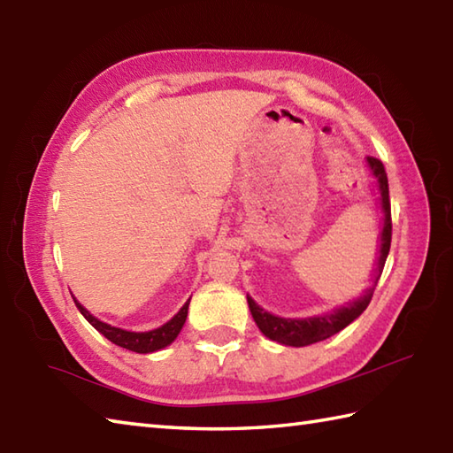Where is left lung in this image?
Masks as SVG:
<instances>
[{
    "label": "left lung",
    "mask_w": 453,
    "mask_h": 453,
    "mask_svg": "<svg viewBox=\"0 0 453 453\" xmlns=\"http://www.w3.org/2000/svg\"><path fill=\"white\" fill-rule=\"evenodd\" d=\"M366 160L372 168V173H374V176L378 178L381 209H384V230H381V248H380V259H378L376 280H374V285H378V279L381 277V271H384L386 259L389 254V246H391V205H389L388 174H386L384 165H381L380 158H374V157H368ZM372 293H374V288H370L363 298L357 300V303L349 304L347 308L335 310L334 314L318 316V318H304V319L277 318L273 314H269V311L261 310L250 296H248V306H250V311H252V318L257 324L259 331L265 337H269L271 341H277V343H280V345L306 347V345L318 343V341H324L331 335L339 334V331L345 329L350 321H355L370 304Z\"/></svg>",
    "instance_id": "1"
}]
</instances>
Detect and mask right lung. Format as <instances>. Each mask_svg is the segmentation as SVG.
Listing matches in <instances>:
<instances>
[{
	"mask_svg": "<svg viewBox=\"0 0 453 453\" xmlns=\"http://www.w3.org/2000/svg\"><path fill=\"white\" fill-rule=\"evenodd\" d=\"M75 306L85 316L88 324L93 326L98 334H103L108 341H112L114 345L124 347L127 350H134V353H153V350H158V349L170 345L178 337L180 329H182L186 316H188L189 300L173 319L166 321L165 326H160L158 329H153V331H145V334H135V331H126V329H118V327L108 326V324H104V321H100L95 316H90L88 311L77 303V300H75Z\"/></svg>",
	"mask_w": 453,
	"mask_h": 453,
	"instance_id": "right-lung-1",
	"label": "right lung"
}]
</instances>
